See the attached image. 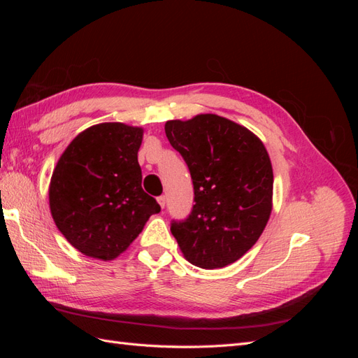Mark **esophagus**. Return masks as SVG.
Here are the masks:
<instances>
[{
    "label": "esophagus",
    "mask_w": 358,
    "mask_h": 358,
    "mask_svg": "<svg viewBox=\"0 0 358 358\" xmlns=\"http://www.w3.org/2000/svg\"><path fill=\"white\" fill-rule=\"evenodd\" d=\"M157 200H158V203L161 206V209H164L166 208V197L164 196H159Z\"/></svg>",
    "instance_id": "obj_1"
}]
</instances>
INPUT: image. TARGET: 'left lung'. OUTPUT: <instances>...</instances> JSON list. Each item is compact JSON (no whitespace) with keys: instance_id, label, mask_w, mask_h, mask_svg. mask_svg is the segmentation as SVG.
Returning <instances> with one entry per match:
<instances>
[{"instance_id":"1","label":"left lung","mask_w":358,"mask_h":358,"mask_svg":"<svg viewBox=\"0 0 358 358\" xmlns=\"http://www.w3.org/2000/svg\"><path fill=\"white\" fill-rule=\"evenodd\" d=\"M170 145L185 159L194 185L187 220L171 221L182 254L201 268H220L251 249L272 212L273 170L254 133L218 115L167 121Z\"/></svg>"}]
</instances>
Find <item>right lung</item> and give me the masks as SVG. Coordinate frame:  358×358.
<instances>
[{
    "label": "right lung",
    "instance_id": "right-lung-1",
    "mask_svg": "<svg viewBox=\"0 0 358 358\" xmlns=\"http://www.w3.org/2000/svg\"><path fill=\"white\" fill-rule=\"evenodd\" d=\"M142 128L104 122L82 131L58 159L49 187L50 213L83 255L116 258L161 210L142 188Z\"/></svg>",
    "mask_w": 358,
    "mask_h": 358
}]
</instances>
